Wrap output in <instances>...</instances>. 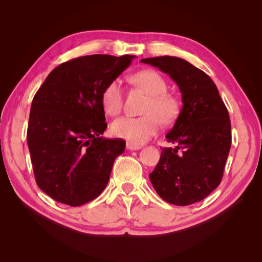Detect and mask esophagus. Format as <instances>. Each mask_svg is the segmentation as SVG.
I'll return each instance as SVG.
<instances>
[{"label": "esophagus", "mask_w": 262, "mask_h": 262, "mask_svg": "<svg viewBox=\"0 0 262 262\" xmlns=\"http://www.w3.org/2000/svg\"><path fill=\"white\" fill-rule=\"evenodd\" d=\"M126 148L131 149V150H136V149H140L141 146L137 145V144H133V143H131V142H128V143H126Z\"/></svg>", "instance_id": "1"}]
</instances>
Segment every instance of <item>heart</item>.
<instances>
[{"label": "heart", "instance_id": "b5f03b06", "mask_svg": "<svg viewBox=\"0 0 262 262\" xmlns=\"http://www.w3.org/2000/svg\"><path fill=\"white\" fill-rule=\"evenodd\" d=\"M132 83L148 95L141 117H122L115 120L110 131L133 144H143L154 137L163 123H171L180 112L179 100L167 93L168 84L162 74L154 70H143L132 75ZM102 108L109 116L121 113L123 106V89L121 81L110 82L101 94Z\"/></svg>", "mask_w": 262, "mask_h": 262}]
</instances>
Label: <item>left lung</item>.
I'll return each instance as SVG.
<instances>
[{
  "mask_svg": "<svg viewBox=\"0 0 262 262\" xmlns=\"http://www.w3.org/2000/svg\"><path fill=\"white\" fill-rule=\"evenodd\" d=\"M141 62L168 74L182 99L181 112L166 134L177 146L162 148L150 182L166 202L180 207L199 202L223 177L232 141L227 108L211 77L188 61L165 55Z\"/></svg>",
  "mask_w": 262,
  "mask_h": 262,
  "instance_id": "obj_1",
  "label": "left lung"
}]
</instances>
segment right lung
<instances>
[{"instance_id":"add662e5","label":"right lung","mask_w":262,"mask_h":262,"mask_svg":"<svg viewBox=\"0 0 262 262\" xmlns=\"http://www.w3.org/2000/svg\"><path fill=\"white\" fill-rule=\"evenodd\" d=\"M134 55H85L62 63L47 76L30 108L27 144L38 187L71 207L104 191L122 139H104L101 94Z\"/></svg>"}]
</instances>
